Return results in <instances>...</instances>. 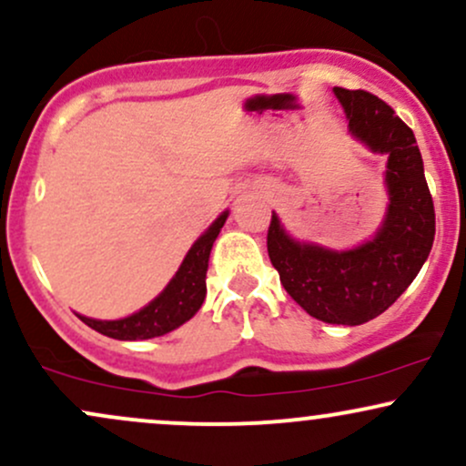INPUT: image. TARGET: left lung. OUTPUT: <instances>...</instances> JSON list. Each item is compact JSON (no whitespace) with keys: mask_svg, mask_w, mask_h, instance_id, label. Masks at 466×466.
<instances>
[{"mask_svg":"<svg viewBox=\"0 0 466 466\" xmlns=\"http://www.w3.org/2000/svg\"><path fill=\"white\" fill-rule=\"evenodd\" d=\"M349 129L374 153L388 155V215L374 238L335 251L298 243L276 215L267 251L289 296L326 324L360 326L392 307L430 256L436 234L434 201L416 137L390 105L363 89H333Z\"/></svg>","mask_w":466,"mask_h":466,"instance_id":"1","label":"left lung"}]
</instances>
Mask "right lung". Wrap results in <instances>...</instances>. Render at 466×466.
<instances>
[{
	"label": "right lung",
	"instance_id": "obj_1",
	"mask_svg": "<svg viewBox=\"0 0 466 466\" xmlns=\"http://www.w3.org/2000/svg\"><path fill=\"white\" fill-rule=\"evenodd\" d=\"M228 215L229 212H223L197 238V243L188 249L173 280L166 285L164 291L153 302H148L140 311L129 315V318L109 319V322L106 319L83 318V315H78V318L89 329L98 330V333L106 337H114V339H151V337L166 335L170 330L179 329L181 324L188 322L192 315L199 311L203 300H206L208 260H210L212 243H215L218 232H221Z\"/></svg>",
	"mask_w": 466,
	"mask_h": 466
}]
</instances>
